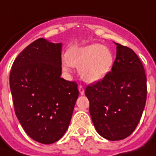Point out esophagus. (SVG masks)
<instances>
[{
    "label": "esophagus",
    "mask_w": 156,
    "mask_h": 156,
    "mask_svg": "<svg viewBox=\"0 0 156 156\" xmlns=\"http://www.w3.org/2000/svg\"><path fill=\"white\" fill-rule=\"evenodd\" d=\"M78 91H79V93L81 95H83L85 93V88H84V86L83 85H78Z\"/></svg>",
    "instance_id": "esophagus-1"
}]
</instances>
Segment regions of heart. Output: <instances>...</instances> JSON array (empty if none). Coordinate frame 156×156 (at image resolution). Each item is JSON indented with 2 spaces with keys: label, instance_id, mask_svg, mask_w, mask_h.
<instances>
[{
  "label": "heart",
  "instance_id": "heart-1",
  "mask_svg": "<svg viewBox=\"0 0 156 156\" xmlns=\"http://www.w3.org/2000/svg\"><path fill=\"white\" fill-rule=\"evenodd\" d=\"M64 70L71 71L78 67L79 75L88 83H95L105 78L113 65V55L110 49L94 44L84 47H73L66 54Z\"/></svg>",
  "mask_w": 156,
  "mask_h": 156
}]
</instances>
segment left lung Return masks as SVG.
<instances>
[{"label":"left lung","mask_w":156,"mask_h":156,"mask_svg":"<svg viewBox=\"0 0 156 156\" xmlns=\"http://www.w3.org/2000/svg\"><path fill=\"white\" fill-rule=\"evenodd\" d=\"M112 71L85 88L97 132L109 140L128 137L140 122L147 100V77L132 49L116 44Z\"/></svg>","instance_id":"left-lung-1"}]
</instances>
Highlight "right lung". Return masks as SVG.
Listing matches in <instances>:
<instances>
[{"label": "right lung", "mask_w": 156, "mask_h": 156, "mask_svg": "<svg viewBox=\"0 0 156 156\" xmlns=\"http://www.w3.org/2000/svg\"><path fill=\"white\" fill-rule=\"evenodd\" d=\"M62 44L39 38L14 61L9 76L17 119L34 140L51 144L71 122L78 97V84L62 78Z\"/></svg>", "instance_id": "1"}]
</instances>
